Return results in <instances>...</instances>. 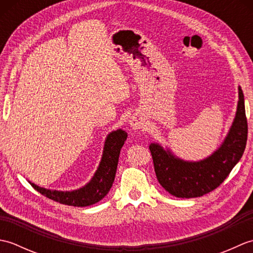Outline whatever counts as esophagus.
I'll use <instances>...</instances> for the list:
<instances>
[{
  "instance_id": "esophagus-1",
  "label": "esophagus",
  "mask_w": 253,
  "mask_h": 253,
  "mask_svg": "<svg viewBox=\"0 0 253 253\" xmlns=\"http://www.w3.org/2000/svg\"><path fill=\"white\" fill-rule=\"evenodd\" d=\"M130 127L132 129L138 130V129H141V128L144 127V121L140 117H137V116H133L130 118Z\"/></svg>"
}]
</instances>
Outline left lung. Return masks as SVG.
Here are the masks:
<instances>
[{"mask_svg": "<svg viewBox=\"0 0 253 253\" xmlns=\"http://www.w3.org/2000/svg\"><path fill=\"white\" fill-rule=\"evenodd\" d=\"M236 117L223 144L211 157L200 162L175 158L157 143L150 144L157 178L164 189L177 198L202 197L217 188L244 154L248 137L245 99L239 87Z\"/></svg>", "mask_w": 253, "mask_h": 253, "instance_id": "8db88e82", "label": "left lung"}]
</instances>
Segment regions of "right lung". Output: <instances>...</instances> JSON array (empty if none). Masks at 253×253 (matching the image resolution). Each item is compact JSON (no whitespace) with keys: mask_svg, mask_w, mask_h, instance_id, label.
<instances>
[{"mask_svg":"<svg viewBox=\"0 0 253 253\" xmlns=\"http://www.w3.org/2000/svg\"><path fill=\"white\" fill-rule=\"evenodd\" d=\"M127 133L118 129L112 131L106 138L103 150V157L98 170L95 171L93 178L89 184L74 191H56L41 188L35 184L30 185L41 195L58 203L72 207H88L102 200L110 191L115 178L118 158L121 149L125 143Z\"/></svg>","mask_w":253,"mask_h":253,"instance_id":"1","label":"right lung"}]
</instances>
